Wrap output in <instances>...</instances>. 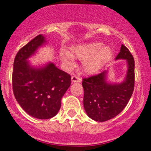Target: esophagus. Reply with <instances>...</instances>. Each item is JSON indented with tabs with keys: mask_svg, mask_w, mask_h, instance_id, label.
Instances as JSON below:
<instances>
[{
	"mask_svg": "<svg viewBox=\"0 0 151 151\" xmlns=\"http://www.w3.org/2000/svg\"><path fill=\"white\" fill-rule=\"evenodd\" d=\"M71 81H72V83H80L81 82V79L79 77H77V76L73 75L71 77Z\"/></svg>",
	"mask_w": 151,
	"mask_h": 151,
	"instance_id": "obj_1",
	"label": "esophagus"
}]
</instances>
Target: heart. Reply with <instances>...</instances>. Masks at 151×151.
I'll list each match as a JSON object with an SVG mask.
<instances>
[{"mask_svg": "<svg viewBox=\"0 0 151 151\" xmlns=\"http://www.w3.org/2000/svg\"><path fill=\"white\" fill-rule=\"evenodd\" d=\"M103 46L101 42L81 44L72 47V55L66 50L60 52L61 60L67 66L74 65L73 56L83 60V69L88 74L98 72L106 62L112 57V50L110 47Z\"/></svg>", "mask_w": 151, "mask_h": 151, "instance_id": "b5f03b06", "label": "heart"}]
</instances>
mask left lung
<instances>
[{"mask_svg": "<svg viewBox=\"0 0 151 151\" xmlns=\"http://www.w3.org/2000/svg\"><path fill=\"white\" fill-rule=\"evenodd\" d=\"M127 62V72L121 83L106 81L108 71L83 80V104L87 115L96 121L104 122L115 118L126 107L134 88V60L130 51L122 45L115 60Z\"/></svg>", "mask_w": 151, "mask_h": 151, "instance_id": "left-lung-1", "label": "left lung"}]
</instances>
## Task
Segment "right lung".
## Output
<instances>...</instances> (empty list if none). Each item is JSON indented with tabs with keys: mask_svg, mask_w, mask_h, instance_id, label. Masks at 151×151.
<instances>
[{
	"mask_svg": "<svg viewBox=\"0 0 151 151\" xmlns=\"http://www.w3.org/2000/svg\"><path fill=\"white\" fill-rule=\"evenodd\" d=\"M46 42L40 34L22 47L14 58L12 73L15 99L29 115L38 119H49L57 115L62 97L71 85V76L54 63L35 68L28 61Z\"/></svg>",
	"mask_w": 151,
	"mask_h": 151,
	"instance_id": "add662e5",
	"label": "right lung"
}]
</instances>
